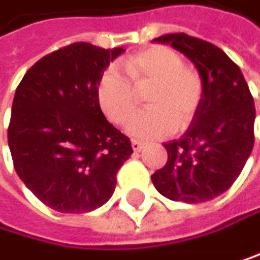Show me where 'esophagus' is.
I'll return each instance as SVG.
<instances>
[{"mask_svg":"<svg viewBox=\"0 0 260 260\" xmlns=\"http://www.w3.org/2000/svg\"><path fill=\"white\" fill-rule=\"evenodd\" d=\"M131 145H133V150H134V151H140V150L143 148V143L139 142V140H133V142H131Z\"/></svg>","mask_w":260,"mask_h":260,"instance_id":"esophagus-1","label":"esophagus"}]
</instances>
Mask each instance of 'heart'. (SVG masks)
<instances>
[{
	"label": "heart",
	"instance_id": "obj_1",
	"mask_svg": "<svg viewBox=\"0 0 260 260\" xmlns=\"http://www.w3.org/2000/svg\"><path fill=\"white\" fill-rule=\"evenodd\" d=\"M126 76L115 68L107 69L98 85V101L106 117L121 124L137 109L139 93L148 91V110L137 113L126 124L136 139H164L177 126L186 127L202 102V80L194 69L183 66L181 58L167 47H151L124 63ZM133 83L131 84V82Z\"/></svg>",
	"mask_w": 260,
	"mask_h": 260
}]
</instances>
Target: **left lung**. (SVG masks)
I'll use <instances>...</instances> for the list:
<instances>
[{"label":"left lung","mask_w":260,"mask_h":260,"mask_svg":"<svg viewBox=\"0 0 260 260\" xmlns=\"http://www.w3.org/2000/svg\"><path fill=\"white\" fill-rule=\"evenodd\" d=\"M153 41L172 45L191 59L204 94L188 131L164 143L167 162L151 175V181L170 201H211L232 186L252 151L254 101L240 68L216 45L184 32Z\"/></svg>","instance_id":"1"}]
</instances>
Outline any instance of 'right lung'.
I'll list each match as a JSON object with an SVG mask.
<instances>
[{
	"label": "right lung",
	"instance_id": "right-lung-1",
	"mask_svg": "<svg viewBox=\"0 0 260 260\" xmlns=\"http://www.w3.org/2000/svg\"><path fill=\"white\" fill-rule=\"evenodd\" d=\"M121 47L76 42L45 55L15 90L8 142L15 172L61 213L104 205L133 154L129 139L101 110L98 85Z\"/></svg>",
	"mask_w": 260,
	"mask_h": 260
}]
</instances>
